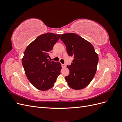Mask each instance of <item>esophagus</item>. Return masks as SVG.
<instances>
[{"mask_svg": "<svg viewBox=\"0 0 122 122\" xmlns=\"http://www.w3.org/2000/svg\"><path fill=\"white\" fill-rule=\"evenodd\" d=\"M62 67L63 68H65L66 67V64H62Z\"/></svg>", "mask_w": 122, "mask_h": 122, "instance_id": "obj_1", "label": "esophagus"}]
</instances>
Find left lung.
I'll use <instances>...</instances> for the list:
<instances>
[{"label": "left lung", "instance_id": "left-lung-1", "mask_svg": "<svg viewBox=\"0 0 122 122\" xmlns=\"http://www.w3.org/2000/svg\"><path fill=\"white\" fill-rule=\"evenodd\" d=\"M61 39L65 44L69 55L74 57L70 71L65 77L69 86L76 90L86 87L97 71L98 55L92 44L74 33L62 34Z\"/></svg>", "mask_w": 122, "mask_h": 122}]
</instances>
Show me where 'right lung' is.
Here are the masks:
<instances>
[{
    "label": "right lung",
    "mask_w": 122,
    "mask_h": 122,
    "mask_svg": "<svg viewBox=\"0 0 122 122\" xmlns=\"http://www.w3.org/2000/svg\"><path fill=\"white\" fill-rule=\"evenodd\" d=\"M61 35L48 32L39 36L26 48L22 58L25 75L37 89L45 91L52 88L60 75L61 64L49 61V53Z\"/></svg>",
    "instance_id": "right-lung-1"
}]
</instances>
